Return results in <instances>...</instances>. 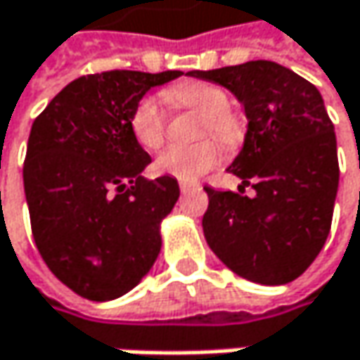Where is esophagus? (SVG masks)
Returning <instances> with one entry per match:
<instances>
[{
    "label": "esophagus",
    "instance_id": "1",
    "mask_svg": "<svg viewBox=\"0 0 360 360\" xmlns=\"http://www.w3.org/2000/svg\"><path fill=\"white\" fill-rule=\"evenodd\" d=\"M179 187H181V191L185 193V191H189V189H193V187H198V185H195V183H187V181H181Z\"/></svg>",
    "mask_w": 360,
    "mask_h": 360
}]
</instances>
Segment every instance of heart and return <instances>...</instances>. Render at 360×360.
<instances>
[{
    "label": "heart",
    "mask_w": 360,
    "mask_h": 360,
    "mask_svg": "<svg viewBox=\"0 0 360 360\" xmlns=\"http://www.w3.org/2000/svg\"><path fill=\"white\" fill-rule=\"evenodd\" d=\"M165 98L179 109H191L204 117V131L212 134L224 144H235L241 136V123L237 115L231 111L229 94L208 82H181L165 90ZM165 125L167 115L156 98L146 96L142 98L129 119L131 134L136 142L146 150H156L165 140ZM222 158L220 146L206 140L191 146H169L165 148L156 160L154 169L158 173L171 175L183 181L200 179L208 173L214 165Z\"/></svg>",
    "instance_id": "obj_1"
}]
</instances>
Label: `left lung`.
<instances>
[{
	"instance_id": "left-lung-1",
	"label": "left lung",
	"mask_w": 360,
	"mask_h": 360,
	"mask_svg": "<svg viewBox=\"0 0 360 360\" xmlns=\"http://www.w3.org/2000/svg\"><path fill=\"white\" fill-rule=\"evenodd\" d=\"M193 78L220 84L243 105V148L226 169L251 183L253 198L208 193L204 237L237 276L286 284L317 257L332 226L338 193L336 134L319 90L292 70L257 59Z\"/></svg>"
}]
</instances>
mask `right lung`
Here are the masks:
<instances>
[{
	"label": "right lung",
	"instance_id": "1",
	"mask_svg": "<svg viewBox=\"0 0 360 360\" xmlns=\"http://www.w3.org/2000/svg\"><path fill=\"white\" fill-rule=\"evenodd\" d=\"M183 72L113 70L70 82L32 123L24 193L49 270L90 301L129 292L160 253L177 179L142 177L152 162L129 119L150 88Z\"/></svg>",
	"mask_w": 360,
	"mask_h": 360
}]
</instances>
